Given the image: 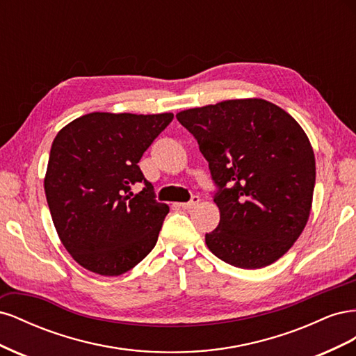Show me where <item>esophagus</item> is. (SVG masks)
I'll return each instance as SVG.
<instances>
[{
  "label": "esophagus",
  "mask_w": 356,
  "mask_h": 356,
  "mask_svg": "<svg viewBox=\"0 0 356 356\" xmlns=\"http://www.w3.org/2000/svg\"><path fill=\"white\" fill-rule=\"evenodd\" d=\"M199 202H200L199 196H193L190 202H186V203H179V207H181V208H184V209H191V208H195L196 204H199Z\"/></svg>",
  "instance_id": "obj_1"
}]
</instances>
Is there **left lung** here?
I'll return each mask as SVG.
<instances>
[{
  "mask_svg": "<svg viewBox=\"0 0 356 356\" xmlns=\"http://www.w3.org/2000/svg\"><path fill=\"white\" fill-rule=\"evenodd\" d=\"M197 139L212 179L218 227L209 251L241 268L279 260L305 230L314 199V148L294 117L260 99H230L177 114Z\"/></svg>",
  "mask_w": 356,
  "mask_h": 356,
  "instance_id": "1",
  "label": "left lung"
}]
</instances>
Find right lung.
Instances as JSON below:
<instances>
[{
  "label": "right lung",
  "mask_w": 356,
  "mask_h": 356,
  "mask_svg": "<svg viewBox=\"0 0 356 356\" xmlns=\"http://www.w3.org/2000/svg\"><path fill=\"white\" fill-rule=\"evenodd\" d=\"M174 114L90 113L53 139L44 191L59 239L81 267L102 276L134 268L153 250L169 212L138 161ZM145 182L134 195L131 187Z\"/></svg>",
  "instance_id": "obj_1"
}]
</instances>
